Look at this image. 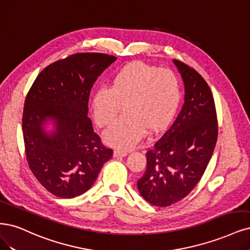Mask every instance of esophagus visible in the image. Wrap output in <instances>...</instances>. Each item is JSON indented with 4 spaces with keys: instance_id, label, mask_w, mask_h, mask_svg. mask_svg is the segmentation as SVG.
Instances as JSON below:
<instances>
[{
    "instance_id": "obj_1",
    "label": "esophagus",
    "mask_w": 250,
    "mask_h": 250,
    "mask_svg": "<svg viewBox=\"0 0 250 250\" xmlns=\"http://www.w3.org/2000/svg\"><path fill=\"white\" fill-rule=\"evenodd\" d=\"M127 154H128V152L125 151V150H119V149H117L114 152V156L115 157H124V156H126Z\"/></svg>"
}]
</instances>
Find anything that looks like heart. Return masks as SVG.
<instances>
[{
  "mask_svg": "<svg viewBox=\"0 0 250 250\" xmlns=\"http://www.w3.org/2000/svg\"><path fill=\"white\" fill-rule=\"evenodd\" d=\"M181 83L177 74L166 68L144 62L123 66L107 87L93 95L92 111L99 127L115 121L124 105L125 115L106 130L110 145L130 149L146 131L156 133L174 119L181 102Z\"/></svg>",
  "mask_w": 250,
  "mask_h": 250,
  "instance_id": "b5f03b06",
  "label": "heart"
}]
</instances>
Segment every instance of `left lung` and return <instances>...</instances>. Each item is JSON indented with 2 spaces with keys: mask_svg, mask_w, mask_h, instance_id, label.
Instances as JSON below:
<instances>
[{
  "mask_svg": "<svg viewBox=\"0 0 250 250\" xmlns=\"http://www.w3.org/2000/svg\"><path fill=\"white\" fill-rule=\"evenodd\" d=\"M185 87L184 104L175 122L146 153L147 168L137 181L144 199L157 207L183 200L200 182L217 142L212 92L202 75L174 60Z\"/></svg>",
  "mask_w": 250,
  "mask_h": 250,
  "instance_id": "obj_1",
  "label": "left lung"
}]
</instances>
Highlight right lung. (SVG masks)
Masks as SVG:
<instances>
[{"mask_svg":"<svg viewBox=\"0 0 250 250\" xmlns=\"http://www.w3.org/2000/svg\"><path fill=\"white\" fill-rule=\"evenodd\" d=\"M117 60L99 53L74 54L43 69L24 100L25 157L34 176L58 197L72 199L95 182L113 150L101 143L88 117L90 91ZM46 121L55 130L45 132Z\"/></svg>","mask_w":250,"mask_h":250,"instance_id":"obj_1","label":"right lung"}]
</instances>
